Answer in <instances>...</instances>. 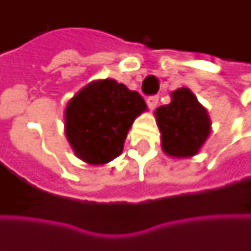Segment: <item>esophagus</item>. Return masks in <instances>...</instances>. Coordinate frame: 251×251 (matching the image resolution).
<instances>
[{"mask_svg": "<svg viewBox=\"0 0 251 251\" xmlns=\"http://www.w3.org/2000/svg\"><path fill=\"white\" fill-rule=\"evenodd\" d=\"M158 100H159L158 96H150V98L147 99L148 107H150L151 110H155V107H156V104H158Z\"/></svg>", "mask_w": 251, "mask_h": 251, "instance_id": "obj_1", "label": "esophagus"}]
</instances>
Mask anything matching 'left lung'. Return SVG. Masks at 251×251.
<instances>
[{
    "label": "left lung",
    "mask_w": 251,
    "mask_h": 251,
    "mask_svg": "<svg viewBox=\"0 0 251 251\" xmlns=\"http://www.w3.org/2000/svg\"><path fill=\"white\" fill-rule=\"evenodd\" d=\"M170 98L169 104L155 110L162 151L172 158H191L204 147L212 123L207 109L188 88H178Z\"/></svg>",
    "instance_id": "left-lung-1"
}]
</instances>
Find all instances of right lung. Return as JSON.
<instances>
[{
    "label": "right lung",
    "mask_w": 251,
    "mask_h": 251,
    "mask_svg": "<svg viewBox=\"0 0 251 251\" xmlns=\"http://www.w3.org/2000/svg\"><path fill=\"white\" fill-rule=\"evenodd\" d=\"M138 92L106 78L92 81L67 103L64 131L76 158L89 165L116 159L134 120L147 111Z\"/></svg>",
    "instance_id": "1"
}]
</instances>
